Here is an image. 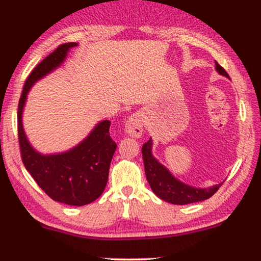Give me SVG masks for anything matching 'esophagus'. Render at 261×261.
<instances>
[{
  "label": "esophagus",
  "mask_w": 261,
  "mask_h": 261,
  "mask_svg": "<svg viewBox=\"0 0 261 261\" xmlns=\"http://www.w3.org/2000/svg\"><path fill=\"white\" fill-rule=\"evenodd\" d=\"M124 132L132 138H140L144 133V120L139 113L128 117L124 123Z\"/></svg>",
  "instance_id": "1"
}]
</instances>
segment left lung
I'll return each instance as SVG.
<instances>
[{"label": "left lung", "instance_id": "1", "mask_svg": "<svg viewBox=\"0 0 261 261\" xmlns=\"http://www.w3.org/2000/svg\"><path fill=\"white\" fill-rule=\"evenodd\" d=\"M216 71L222 76L229 78L226 70L216 63ZM142 152V159H144L145 165V173L146 178H147L149 187H151L152 191L162 198L163 201L172 203V204L184 205L189 204V203L201 202L204 199H208L219 190L221 185L223 184H216L212 188H195L190 187V185L183 183V181L178 180L174 178L169 170L165 166L162 165L158 160H156L152 154V139L149 138L147 142L142 145L141 148Z\"/></svg>", "mask_w": 261, "mask_h": 261}]
</instances>
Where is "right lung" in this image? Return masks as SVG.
Returning a JSON list of instances; mask_svg holds the SVG:
<instances>
[{"label":"right lung","instance_id":"obj_1","mask_svg":"<svg viewBox=\"0 0 261 261\" xmlns=\"http://www.w3.org/2000/svg\"><path fill=\"white\" fill-rule=\"evenodd\" d=\"M77 45L66 42L58 46L30 73L17 108V133L23 165L42 191L53 201L81 206L98 198L108 181L110 162L117 147L109 134L110 121L96 124L91 133L70 151L48 155L32 147L22 126L23 107L32 85L57 69L69 49Z\"/></svg>","mask_w":261,"mask_h":261}]
</instances>
